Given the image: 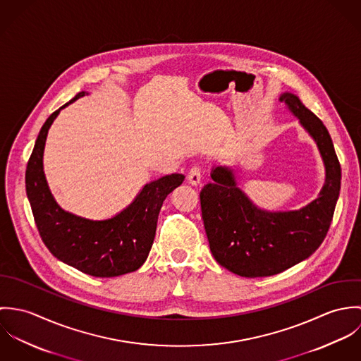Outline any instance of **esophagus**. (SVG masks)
I'll return each instance as SVG.
<instances>
[{
    "label": "esophagus",
    "mask_w": 361,
    "mask_h": 361,
    "mask_svg": "<svg viewBox=\"0 0 361 361\" xmlns=\"http://www.w3.org/2000/svg\"><path fill=\"white\" fill-rule=\"evenodd\" d=\"M188 180L190 185H199L202 182V166L200 165H193L192 169L188 173Z\"/></svg>",
    "instance_id": "34e87169"
}]
</instances>
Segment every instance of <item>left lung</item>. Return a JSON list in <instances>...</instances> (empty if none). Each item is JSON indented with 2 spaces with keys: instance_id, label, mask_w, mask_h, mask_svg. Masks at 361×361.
I'll return each mask as SVG.
<instances>
[{
  "instance_id": "8db88e82",
  "label": "left lung",
  "mask_w": 361,
  "mask_h": 361,
  "mask_svg": "<svg viewBox=\"0 0 361 361\" xmlns=\"http://www.w3.org/2000/svg\"><path fill=\"white\" fill-rule=\"evenodd\" d=\"M317 142L326 179L319 196L299 211L268 212L236 186L229 168L216 166L200 192L202 216L214 258L245 278L276 275L310 257L324 242L341 190V164L322 121L298 96L279 99Z\"/></svg>"
}]
</instances>
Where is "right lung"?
Instances as JSON below:
<instances>
[{"mask_svg": "<svg viewBox=\"0 0 361 361\" xmlns=\"http://www.w3.org/2000/svg\"><path fill=\"white\" fill-rule=\"evenodd\" d=\"M78 93L69 103L83 97ZM44 122L26 166V193L39 233L54 257L99 278L139 269L154 242L158 214L166 196L185 176L172 173L147 183L135 202L111 219L90 221L63 211L52 197L43 172V152L49 129L59 111Z\"/></svg>", "mask_w": 361, "mask_h": 361, "instance_id": "obj_1", "label": "right lung"}]
</instances>
